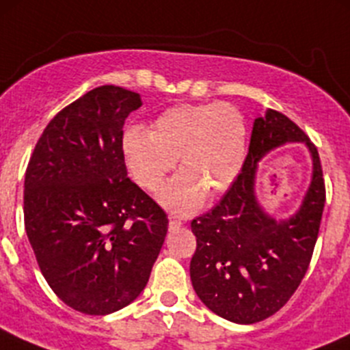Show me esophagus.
Returning a JSON list of instances; mask_svg holds the SVG:
<instances>
[{"mask_svg": "<svg viewBox=\"0 0 350 350\" xmlns=\"http://www.w3.org/2000/svg\"><path fill=\"white\" fill-rule=\"evenodd\" d=\"M179 227H183V221L179 220V218H176V217L169 218V228H171V230H176V228H179Z\"/></svg>", "mask_w": 350, "mask_h": 350, "instance_id": "esophagus-1", "label": "esophagus"}]
</instances>
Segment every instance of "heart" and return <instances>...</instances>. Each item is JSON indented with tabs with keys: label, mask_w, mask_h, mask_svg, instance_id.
I'll return each instance as SVG.
<instances>
[{
	"label": "heart",
	"mask_w": 350,
	"mask_h": 350,
	"mask_svg": "<svg viewBox=\"0 0 350 350\" xmlns=\"http://www.w3.org/2000/svg\"><path fill=\"white\" fill-rule=\"evenodd\" d=\"M122 152L137 185L150 193L162 188L179 157L181 172L162 189L161 203L172 213L189 215L204 193L221 195L237 179L245 157V123L239 109L218 101L176 105L150 130H126Z\"/></svg>",
	"instance_id": "b5f03b06"
}]
</instances>
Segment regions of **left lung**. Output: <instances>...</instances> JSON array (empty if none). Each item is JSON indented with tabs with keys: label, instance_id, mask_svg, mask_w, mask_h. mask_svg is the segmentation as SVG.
<instances>
[{
	"label": "left lung",
	"instance_id": "1",
	"mask_svg": "<svg viewBox=\"0 0 350 350\" xmlns=\"http://www.w3.org/2000/svg\"><path fill=\"white\" fill-rule=\"evenodd\" d=\"M289 142H305L314 176L299 213L276 222L263 213L253 193L256 162ZM325 206V181L315 144L295 122L276 111L254 122L241 174L220 203L191 221L196 250L189 274L196 295L213 313L235 323L274 315L291 298L308 271Z\"/></svg>",
	"mask_w": 350,
	"mask_h": 350
}]
</instances>
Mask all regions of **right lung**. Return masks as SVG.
I'll return each mask as SVG.
<instances>
[{"instance_id":"1","label":"right lung","mask_w":350,"mask_h":350,"mask_svg":"<svg viewBox=\"0 0 350 350\" xmlns=\"http://www.w3.org/2000/svg\"><path fill=\"white\" fill-rule=\"evenodd\" d=\"M140 94L88 91L45 126L25 172L23 217L38 267L76 312L108 315L146 288L167 215L126 176V116Z\"/></svg>"}]
</instances>
